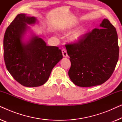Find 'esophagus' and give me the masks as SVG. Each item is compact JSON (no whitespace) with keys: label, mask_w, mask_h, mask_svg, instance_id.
<instances>
[{"label":"esophagus","mask_w":122,"mask_h":122,"mask_svg":"<svg viewBox=\"0 0 122 122\" xmlns=\"http://www.w3.org/2000/svg\"><path fill=\"white\" fill-rule=\"evenodd\" d=\"M62 54H63V56H64V57H67L68 56V54H67V52H66V51L65 49H63L62 51Z\"/></svg>","instance_id":"1"}]
</instances>
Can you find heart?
I'll list each match as a JSON object with an SVG mask.
<instances>
[{
	"label": "heart",
	"mask_w": 122,
	"mask_h": 122,
	"mask_svg": "<svg viewBox=\"0 0 122 122\" xmlns=\"http://www.w3.org/2000/svg\"><path fill=\"white\" fill-rule=\"evenodd\" d=\"M71 27L68 28L67 30H71ZM88 30V28L86 26H83L74 31L73 33L70 35L69 38V41L71 43H78L83 39V37L86 36Z\"/></svg>",
	"instance_id": "1"
}]
</instances>
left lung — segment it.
<instances>
[{
    "label": "left lung",
    "mask_w": 122,
    "mask_h": 122,
    "mask_svg": "<svg viewBox=\"0 0 122 122\" xmlns=\"http://www.w3.org/2000/svg\"><path fill=\"white\" fill-rule=\"evenodd\" d=\"M66 47L71 62L70 79L82 87L106 82L113 74L119 58L117 33L107 19L79 42L66 44Z\"/></svg>",
    "instance_id": "obj_1"
}]
</instances>
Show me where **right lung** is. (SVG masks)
Returning a JSON list of instances; mask_svg holds the SVG:
<instances>
[{
	"label": "right lung",
	"mask_w": 122,
	"mask_h": 122,
	"mask_svg": "<svg viewBox=\"0 0 122 122\" xmlns=\"http://www.w3.org/2000/svg\"><path fill=\"white\" fill-rule=\"evenodd\" d=\"M36 21L34 16L18 14L6 29L3 41L6 69L15 81L27 87L44 84L53 68L63 58L59 48L46 46L27 25ZM29 31L31 36L27 40L25 36Z\"/></svg>",
	"instance_id": "right-lung-1"
}]
</instances>
